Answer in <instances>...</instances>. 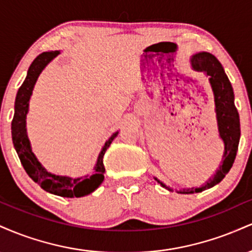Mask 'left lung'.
I'll list each match as a JSON object with an SVG mask.
<instances>
[{
	"label": "left lung",
	"instance_id": "left-lung-1",
	"mask_svg": "<svg viewBox=\"0 0 252 252\" xmlns=\"http://www.w3.org/2000/svg\"><path fill=\"white\" fill-rule=\"evenodd\" d=\"M190 65L195 71L205 72L210 76V83L212 86L213 94H215L217 120H218L219 135L224 141V155H222V163L219 166L215 176L210 179L204 186L199 189H189L180 190V193L189 194V193H199L202 190L211 189L215 185L219 184L225 175L230 172L232 167L238 150L239 137H241V123H239V115L235 106V96H233L232 85L221 63L215 56L207 52L196 53L190 59ZM158 180V179H155ZM158 182H160L158 180ZM163 187H166L162 182H160Z\"/></svg>",
	"mask_w": 252,
	"mask_h": 252
}]
</instances>
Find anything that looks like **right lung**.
<instances>
[{"label": "right lung", "mask_w": 252, "mask_h": 252, "mask_svg": "<svg viewBox=\"0 0 252 252\" xmlns=\"http://www.w3.org/2000/svg\"><path fill=\"white\" fill-rule=\"evenodd\" d=\"M59 53V51L43 52L34 59V62L28 68L27 77L22 85L20 86L16 94L15 112H14L13 121H11V138H13L14 148L19 155L20 161L32 180L39 184L42 189L52 193V194L65 196V198H73V196L79 198V196L88 195L94 192L103 182L104 173H105L103 156L118 132H115L104 144L102 152L98 156L96 167H94L92 175H86L84 178L77 179L54 175L48 173L36 160L35 155L32 153L30 141L26 134V115L28 111V102H30L32 91H33L39 74L41 73L45 66Z\"/></svg>", "instance_id": "1"}]
</instances>
